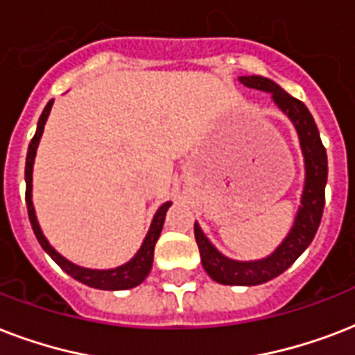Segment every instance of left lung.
I'll return each mask as SVG.
<instances>
[{
  "label": "left lung",
  "instance_id": "1",
  "mask_svg": "<svg viewBox=\"0 0 355 355\" xmlns=\"http://www.w3.org/2000/svg\"><path fill=\"white\" fill-rule=\"evenodd\" d=\"M239 81L248 87L263 92H270L272 101L285 112L295 125L298 139H300L304 166H306V180L302 191L300 207L295 216V224L270 255L257 261H235L220 254L211 244L198 222H194V237H196L200 257H202L203 270L222 285H261L277 277L287 270L306 248L311 244L324 211V189L328 181V157L322 146V140L318 135L317 123L313 120L311 112L300 100L276 85L272 79L263 76H243Z\"/></svg>",
  "mask_w": 355,
  "mask_h": 355
}]
</instances>
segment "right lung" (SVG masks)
Masks as SVG:
<instances>
[{"instance_id":"obj_1","label":"right lung","mask_w":355,"mask_h":355,"mask_svg":"<svg viewBox=\"0 0 355 355\" xmlns=\"http://www.w3.org/2000/svg\"><path fill=\"white\" fill-rule=\"evenodd\" d=\"M51 105H53V100L48 101V105L44 107L42 114L38 118L37 133H35L31 144H29L26 159V203L33 232L37 235L38 243H40V246L44 248V252H46V254H48L49 257L68 274V276H72L73 279H78V282L85 283V285H89V287H94V289L101 291L133 289V287H137V285H140V283L144 282L148 274H150V270H152L153 250H155V243H157L159 235H161V230H163L164 216H166V211H168V207L172 205V202L163 203V205L157 209V213H155V216H153L152 220V226H150L146 237L142 241V246H140L139 252H137L128 263H123V265L116 266V268L98 270V268H85V266L76 265L72 261H68L66 257H62V255L49 244L48 239L44 237L42 230H40V224H38L37 220L35 205H33V164H35L38 142H40V137H42L44 133V125H46V120H48L49 116Z\"/></svg>"}]
</instances>
